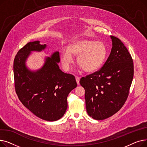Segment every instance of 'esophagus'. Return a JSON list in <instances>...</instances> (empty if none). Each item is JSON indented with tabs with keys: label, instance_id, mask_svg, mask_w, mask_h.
Instances as JSON below:
<instances>
[{
	"label": "esophagus",
	"instance_id": "obj_1",
	"mask_svg": "<svg viewBox=\"0 0 147 147\" xmlns=\"http://www.w3.org/2000/svg\"><path fill=\"white\" fill-rule=\"evenodd\" d=\"M76 82L77 83H78V84H79V82H80V78L78 76H76Z\"/></svg>",
	"mask_w": 147,
	"mask_h": 147
}]
</instances>
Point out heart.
Instances as JSON below:
<instances>
[{
    "label": "heart",
    "mask_w": 147,
    "mask_h": 147,
    "mask_svg": "<svg viewBox=\"0 0 147 147\" xmlns=\"http://www.w3.org/2000/svg\"><path fill=\"white\" fill-rule=\"evenodd\" d=\"M107 52V48L102 42L82 38L71 42L68 49L62 50L61 61L65 70L68 71L74 62L73 55H78V64L85 71L92 72L104 64Z\"/></svg>",
    "instance_id": "heart-1"
}]
</instances>
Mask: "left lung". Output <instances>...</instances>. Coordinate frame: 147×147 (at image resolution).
<instances>
[{
	"instance_id": "1",
	"label": "left lung",
	"mask_w": 147,
	"mask_h": 147,
	"mask_svg": "<svg viewBox=\"0 0 147 147\" xmlns=\"http://www.w3.org/2000/svg\"><path fill=\"white\" fill-rule=\"evenodd\" d=\"M110 37L112 48L103 67L80 80L85 90L87 113L97 120L109 118L120 110L134 77L133 60L126 46L118 38Z\"/></svg>"
}]
</instances>
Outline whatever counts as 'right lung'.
<instances>
[{"label":"right lung","instance_id":"1","mask_svg":"<svg viewBox=\"0 0 147 147\" xmlns=\"http://www.w3.org/2000/svg\"><path fill=\"white\" fill-rule=\"evenodd\" d=\"M31 42L17 53L13 61L16 93L22 104L37 117L53 121L60 119L67 109V98L76 88L74 76L59 69L58 51L45 57L43 66L32 70L26 62L32 52H42L47 45Z\"/></svg>","mask_w":147,"mask_h":147}]
</instances>
